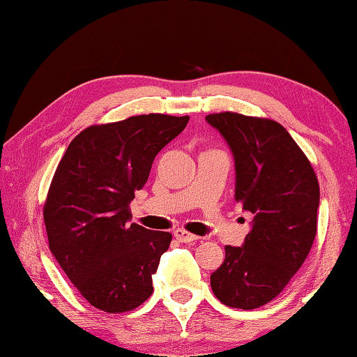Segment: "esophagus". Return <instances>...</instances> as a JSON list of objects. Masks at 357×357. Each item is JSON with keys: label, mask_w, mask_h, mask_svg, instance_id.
<instances>
[{"label": "esophagus", "mask_w": 357, "mask_h": 357, "mask_svg": "<svg viewBox=\"0 0 357 357\" xmlns=\"http://www.w3.org/2000/svg\"><path fill=\"white\" fill-rule=\"evenodd\" d=\"M174 238H176L179 243H185V244H190V243H193V241L198 239V236H195V234L185 231V229H183V228L174 229Z\"/></svg>", "instance_id": "1"}]
</instances>
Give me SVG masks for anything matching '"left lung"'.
<instances>
[{
	"mask_svg": "<svg viewBox=\"0 0 357 357\" xmlns=\"http://www.w3.org/2000/svg\"><path fill=\"white\" fill-rule=\"evenodd\" d=\"M206 121L231 149L234 200L253 214L244 244L225 247L211 288L222 304L252 310L279 296L309 255L317 234L318 179L275 121L231 112L208 114Z\"/></svg>",
	"mask_w": 357,
	"mask_h": 357,
	"instance_id": "1",
	"label": "left lung"
}]
</instances>
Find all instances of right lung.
Instances as JSON below:
<instances>
[{
  "mask_svg": "<svg viewBox=\"0 0 357 357\" xmlns=\"http://www.w3.org/2000/svg\"><path fill=\"white\" fill-rule=\"evenodd\" d=\"M187 123L189 116L151 113L91 126L59 162L44 206L48 247L96 309L129 312L153 293L172 234L130 223L129 204L154 157Z\"/></svg>",
  "mask_w": 357,
  "mask_h": 357,
  "instance_id": "obj_1",
  "label": "right lung"
}]
</instances>
